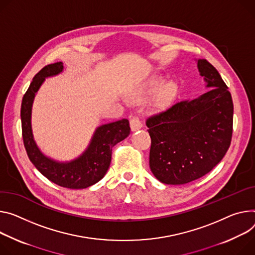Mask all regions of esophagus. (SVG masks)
<instances>
[{
	"instance_id": "34e87169",
	"label": "esophagus",
	"mask_w": 255,
	"mask_h": 255,
	"mask_svg": "<svg viewBox=\"0 0 255 255\" xmlns=\"http://www.w3.org/2000/svg\"><path fill=\"white\" fill-rule=\"evenodd\" d=\"M130 127H131L132 131H136V130L140 129L142 127V123L140 122V120L138 119L137 117L133 116V117L130 118Z\"/></svg>"
}]
</instances>
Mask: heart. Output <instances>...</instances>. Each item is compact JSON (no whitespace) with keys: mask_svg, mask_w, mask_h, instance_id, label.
<instances>
[{"mask_svg":"<svg viewBox=\"0 0 255 255\" xmlns=\"http://www.w3.org/2000/svg\"><path fill=\"white\" fill-rule=\"evenodd\" d=\"M161 84H163V78L161 77H155L151 79L149 82H147L143 88H141L139 91H137L136 94L132 97V100L134 101H140L147 95L152 94L156 89H158ZM177 94V87L173 82L167 83L159 89L157 95L154 99V106L155 107H166L169 105L175 98Z\"/></svg>","mask_w":255,"mask_h":255,"instance_id":"heart-1","label":"heart"}]
</instances>
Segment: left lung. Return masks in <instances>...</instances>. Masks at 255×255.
Segmentation results:
<instances>
[{
    "label": "left lung",
    "mask_w": 255,
    "mask_h": 255,
    "mask_svg": "<svg viewBox=\"0 0 255 255\" xmlns=\"http://www.w3.org/2000/svg\"><path fill=\"white\" fill-rule=\"evenodd\" d=\"M210 91L175 103L146 119L151 138L149 167L161 183L180 185L211 172L225 156L233 133V101L208 61L197 62Z\"/></svg>",
    "instance_id": "left-lung-1"
}]
</instances>
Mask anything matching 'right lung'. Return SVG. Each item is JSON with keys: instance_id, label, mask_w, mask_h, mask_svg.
Segmentation results:
<instances>
[{"instance_id": "obj_1", "label": "right lung", "mask_w": 255, "mask_h": 255, "mask_svg": "<svg viewBox=\"0 0 255 255\" xmlns=\"http://www.w3.org/2000/svg\"><path fill=\"white\" fill-rule=\"evenodd\" d=\"M63 70V63L44 66L34 76L21 104L22 138L27 155L34 167L53 183L61 187L83 189L98 183L107 173L112 158V148L129 135L127 119L100 126L88 148L70 163H57L44 156L36 146L31 131V107L34 96L45 77L57 75Z\"/></svg>"}]
</instances>
